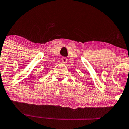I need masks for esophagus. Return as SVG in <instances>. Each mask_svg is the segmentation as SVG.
Listing matches in <instances>:
<instances>
[{"instance_id":"1","label":"esophagus","mask_w":129,"mask_h":129,"mask_svg":"<svg viewBox=\"0 0 129 129\" xmlns=\"http://www.w3.org/2000/svg\"><path fill=\"white\" fill-rule=\"evenodd\" d=\"M62 63H67V58H66V57H63V58H62Z\"/></svg>"}]
</instances>
